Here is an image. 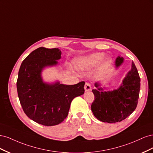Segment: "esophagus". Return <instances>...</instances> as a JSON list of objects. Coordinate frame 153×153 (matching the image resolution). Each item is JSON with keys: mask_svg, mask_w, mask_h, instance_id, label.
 Masks as SVG:
<instances>
[{"mask_svg": "<svg viewBox=\"0 0 153 153\" xmlns=\"http://www.w3.org/2000/svg\"><path fill=\"white\" fill-rule=\"evenodd\" d=\"M84 89H85V91H89L91 90V85L89 83H87V82L85 83V86H84Z\"/></svg>", "mask_w": 153, "mask_h": 153, "instance_id": "1", "label": "esophagus"}]
</instances>
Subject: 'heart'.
<instances>
[{
	"label": "heart",
	"mask_w": 153,
	"mask_h": 153,
	"mask_svg": "<svg viewBox=\"0 0 153 153\" xmlns=\"http://www.w3.org/2000/svg\"><path fill=\"white\" fill-rule=\"evenodd\" d=\"M104 53L97 52L82 57L76 61V67L80 71H89L98 65L103 58L102 66L108 65L112 61V59L109 56L104 57Z\"/></svg>",
	"instance_id": "obj_1"
}]
</instances>
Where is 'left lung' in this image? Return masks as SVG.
Wrapping results in <instances>:
<instances>
[{
	"mask_svg": "<svg viewBox=\"0 0 153 153\" xmlns=\"http://www.w3.org/2000/svg\"><path fill=\"white\" fill-rule=\"evenodd\" d=\"M124 58L118 56L115 60V68L121 66ZM96 89L92 90L94 100L91 110L100 121L114 123L121 122L130 115L135 110L140 88V78L133 62L131 70L125 76L117 89L105 91L100 82L94 84Z\"/></svg>",
	"mask_w": 153,
	"mask_h": 153,
	"instance_id": "obj_1",
	"label": "left lung"
}]
</instances>
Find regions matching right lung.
Instances as JSON below:
<instances>
[{"instance_id":"obj_1","label":"right lung","mask_w":153,"mask_h":153,"mask_svg":"<svg viewBox=\"0 0 153 153\" xmlns=\"http://www.w3.org/2000/svg\"><path fill=\"white\" fill-rule=\"evenodd\" d=\"M61 58L59 48L40 47L24 60L18 72L16 87L22 108L27 117L44 126L61 123L68 116L72 100L85 91V82L65 85L43 81V69L57 66Z\"/></svg>"}]
</instances>
